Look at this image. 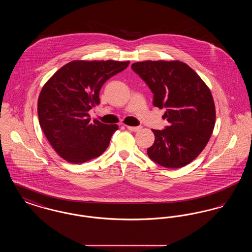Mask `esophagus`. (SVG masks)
<instances>
[{
  "instance_id": "34e87169",
  "label": "esophagus",
  "mask_w": 252,
  "mask_h": 252,
  "mask_svg": "<svg viewBox=\"0 0 252 252\" xmlns=\"http://www.w3.org/2000/svg\"><path fill=\"white\" fill-rule=\"evenodd\" d=\"M126 127H127V129H128V130L134 132H137L138 130H140V129L142 128V126H127Z\"/></svg>"
}]
</instances>
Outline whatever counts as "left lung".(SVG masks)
Masks as SVG:
<instances>
[{
  "label": "left lung",
  "instance_id": "left-lung-1",
  "mask_svg": "<svg viewBox=\"0 0 252 252\" xmlns=\"http://www.w3.org/2000/svg\"><path fill=\"white\" fill-rule=\"evenodd\" d=\"M153 93V105L165 108L169 126L152 129L155 142L148 157L160 166L189 164L208 144L216 124V107L210 89L199 75L180 61H143L131 65Z\"/></svg>",
  "mask_w": 252,
  "mask_h": 252
}]
</instances>
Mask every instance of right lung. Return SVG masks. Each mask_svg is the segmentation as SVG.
Masks as SVG:
<instances>
[{
    "label": "right lung",
    "instance_id": "right-lung-1",
    "mask_svg": "<svg viewBox=\"0 0 252 252\" xmlns=\"http://www.w3.org/2000/svg\"><path fill=\"white\" fill-rule=\"evenodd\" d=\"M129 61H72L43 86L37 101L40 127L55 151L71 163H83L108 148L117 125L91 122L102 86Z\"/></svg>",
    "mask_w": 252,
    "mask_h": 252
}]
</instances>
